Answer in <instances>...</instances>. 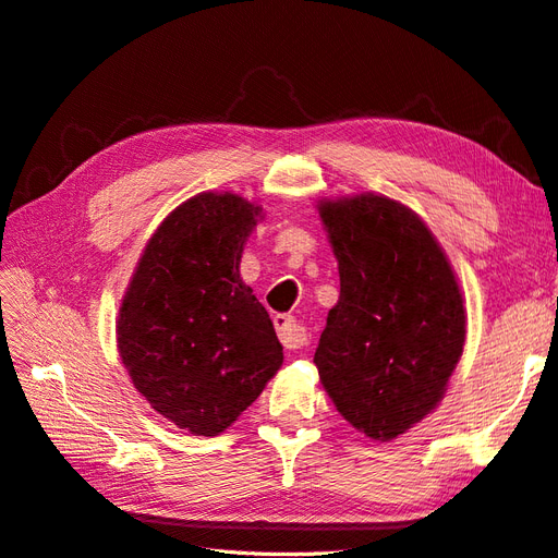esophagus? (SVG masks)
Masks as SVG:
<instances>
[{"mask_svg":"<svg viewBox=\"0 0 558 558\" xmlns=\"http://www.w3.org/2000/svg\"><path fill=\"white\" fill-rule=\"evenodd\" d=\"M274 325L284 350H301L308 343V331H305L292 315H276Z\"/></svg>","mask_w":558,"mask_h":558,"instance_id":"34e87169","label":"esophagus"}]
</instances>
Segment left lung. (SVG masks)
Masks as SVG:
<instances>
[{
    "label": "left lung",
    "instance_id": "left-lung-1",
    "mask_svg": "<svg viewBox=\"0 0 558 558\" xmlns=\"http://www.w3.org/2000/svg\"><path fill=\"white\" fill-rule=\"evenodd\" d=\"M340 296L315 350L336 410L393 440L445 397L465 343L457 276L415 210L383 194L319 202Z\"/></svg>",
    "mask_w": 558,
    "mask_h": 558
}]
</instances>
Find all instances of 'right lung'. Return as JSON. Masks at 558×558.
Instances as JSON below:
<instances>
[{
  "mask_svg": "<svg viewBox=\"0 0 558 558\" xmlns=\"http://www.w3.org/2000/svg\"><path fill=\"white\" fill-rule=\"evenodd\" d=\"M262 206L202 192L171 210L136 264L116 322L134 387L161 417L220 436L282 366L274 322L239 264Z\"/></svg>",
  "mask_w": 558,
  "mask_h": 558,
  "instance_id": "add662e5",
  "label": "right lung"
}]
</instances>
